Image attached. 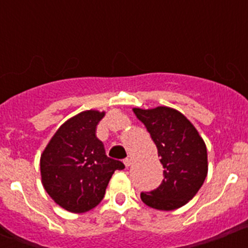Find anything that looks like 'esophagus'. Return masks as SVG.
<instances>
[{
    "label": "esophagus",
    "instance_id": "34e87169",
    "mask_svg": "<svg viewBox=\"0 0 248 248\" xmlns=\"http://www.w3.org/2000/svg\"><path fill=\"white\" fill-rule=\"evenodd\" d=\"M131 163H132L131 159H125V160H124L125 167H130V166H131Z\"/></svg>",
    "mask_w": 248,
    "mask_h": 248
}]
</instances>
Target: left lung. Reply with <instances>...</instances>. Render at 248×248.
I'll list each match as a JSON object with an SVG mask.
<instances>
[{
    "instance_id": "obj_1",
    "label": "left lung",
    "mask_w": 248,
    "mask_h": 248,
    "mask_svg": "<svg viewBox=\"0 0 248 248\" xmlns=\"http://www.w3.org/2000/svg\"><path fill=\"white\" fill-rule=\"evenodd\" d=\"M132 111L147 127L165 168L161 185L152 192H142V202L162 211L181 208L197 195L208 175L205 142L178 109L157 106Z\"/></svg>"
}]
</instances>
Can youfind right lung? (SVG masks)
<instances>
[{
    "label": "right lung",
    "instance_id": "right-lung-1",
    "mask_svg": "<svg viewBox=\"0 0 248 248\" xmlns=\"http://www.w3.org/2000/svg\"><path fill=\"white\" fill-rule=\"evenodd\" d=\"M105 111L86 109L61 125L40 155V177L47 195L69 213L82 214L104 198L123 162L109 159L95 129Z\"/></svg>",
    "mask_w": 248,
    "mask_h": 248
}]
</instances>
